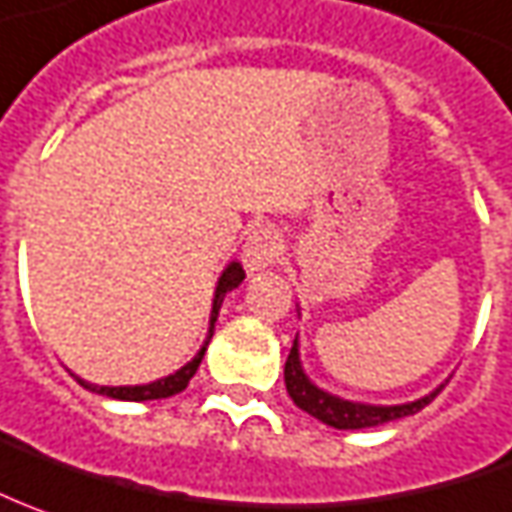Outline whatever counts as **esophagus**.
<instances>
[{
	"instance_id": "1",
	"label": "esophagus",
	"mask_w": 512,
	"mask_h": 512,
	"mask_svg": "<svg viewBox=\"0 0 512 512\" xmlns=\"http://www.w3.org/2000/svg\"><path fill=\"white\" fill-rule=\"evenodd\" d=\"M280 255V241H277V235L271 232V229L260 227L255 229L246 243H243V252L241 260L246 271H263L266 266L274 263V257Z\"/></svg>"
}]
</instances>
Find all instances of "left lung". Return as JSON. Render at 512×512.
<instances>
[{"mask_svg": "<svg viewBox=\"0 0 512 512\" xmlns=\"http://www.w3.org/2000/svg\"><path fill=\"white\" fill-rule=\"evenodd\" d=\"M285 389H288L291 401L297 403L302 412L322 420L325 426H333V429H370V426H381V423L398 420V417L415 415L426 403L434 401L443 387L429 392L420 401L398 403V406H370V403L344 401V398H336V395H330V392L308 381V375L302 373L300 364V344L294 339V347L285 358Z\"/></svg>", "mask_w": 512, "mask_h": 512, "instance_id": "obj_1", "label": "left lung"}]
</instances>
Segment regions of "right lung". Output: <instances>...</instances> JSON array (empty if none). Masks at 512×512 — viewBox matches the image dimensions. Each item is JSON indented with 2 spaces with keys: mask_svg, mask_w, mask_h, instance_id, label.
<instances>
[{
  "mask_svg": "<svg viewBox=\"0 0 512 512\" xmlns=\"http://www.w3.org/2000/svg\"><path fill=\"white\" fill-rule=\"evenodd\" d=\"M243 277H246V271H243L241 263H229L224 274H221V280H218V288H215V300H212V314H210V336H207V342L204 347L198 350V356L190 361V364H184L182 370H176L168 378H159L154 384H142V387H97V384H89V381H81L83 387L89 389V392H97V395H106V398H117V401H156V398H170V395H176V392H182L187 384H190V378L196 375L198 364H201V358H204V350H207V344L212 339V330H215V319H218V311H221V302L227 297L232 288H238L243 283Z\"/></svg>",
  "mask_w": 512,
  "mask_h": 512,
  "instance_id": "1",
  "label": "right lung"
}]
</instances>
